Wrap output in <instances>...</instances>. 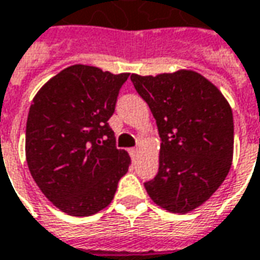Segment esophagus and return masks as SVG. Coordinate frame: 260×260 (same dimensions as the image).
<instances>
[{"label": "esophagus", "instance_id": "34e87169", "mask_svg": "<svg viewBox=\"0 0 260 260\" xmlns=\"http://www.w3.org/2000/svg\"><path fill=\"white\" fill-rule=\"evenodd\" d=\"M139 153H140V150H139L137 147H134V149H130V154H132L133 160H136V158L139 157Z\"/></svg>", "mask_w": 260, "mask_h": 260}]
</instances>
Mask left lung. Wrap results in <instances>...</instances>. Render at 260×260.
Instances as JSON below:
<instances>
[{"label": "left lung", "mask_w": 260, "mask_h": 260, "mask_svg": "<svg viewBox=\"0 0 260 260\" xmlns=\"http://www.w3.org/2000/svg\"><path fill=\"white\" fill-rule=\"evenodd\" d=\"M130 78L149 104L161 139L158 173L144 187L161 209L189 213L212 198L231 170V104L193 70Z\"/></svg>", "instance_id": "1"}]
</instances>
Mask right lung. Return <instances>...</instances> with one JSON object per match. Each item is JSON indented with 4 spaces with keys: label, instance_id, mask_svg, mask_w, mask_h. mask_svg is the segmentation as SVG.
<instances>
[{
    "label": "right lung",
    "instance_id": "1",
    "mask_svg": "<svg viewBox=\"0 0 260 260\" xmlns=\"http://www.w3.org/2000/svg\"><path fill=\"white\" fill-rule=\"evenodd\" d=\"M128 73L74 64L32 99L25 128L29 173L47 199L70 216H91L111 203L132 163L116 149L109 118Z\"/></svg>",
    "mask_w": 260,
    "mask_h": 260
}]
</instances>
